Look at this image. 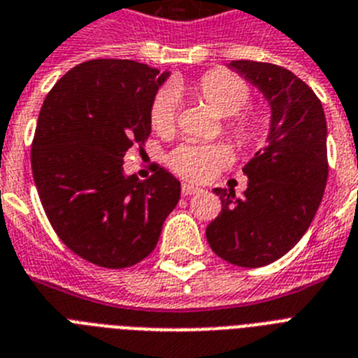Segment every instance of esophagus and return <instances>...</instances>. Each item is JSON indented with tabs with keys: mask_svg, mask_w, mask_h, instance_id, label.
<instances>
[{
	"mask_svg": "<svg viewBox=\"0 0 358 358\" xmlns=\"http://www.w3.org/2000/svg\"><path fill=\"white\" fill-rule=\"evenodd\" d=\"M199 191H200L199 187H194V185H191V184H184V185H182V194H184V196H189V194L199 193Z\"/></svg>",
	"mask_w": 358,
	"mask_h": 358,
	"instance_id": "34e87169",
	"label": "esophagus"
}]
</instances>
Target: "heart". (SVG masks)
<instances>
[{
    "instance_id": "heart-1",
    "label": "heart",
    "mask_w": 358,
    "mask_h": 358,
    "mask_svg": "<svg viewBox=\"0 0 358 358\" xmlns=\"http://www.w3.org/2000/svg\"><path fill=\"white\" fill-rule=\"evenodd\" d=\"M176 92L184 86L176 84ZM189 92L226 121V134L239 147L259 143L268 129V115L259 108H245L250 101L246 80L226 69H211L189 86ZM150 127L156 134H169L176 123V97L171 90L154 95L149 108ZM229 164V152L222 145H180L169 156L174 173L189 182H208Z\"/></svg>"
}]
</instances>
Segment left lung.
Here are the masks:
<instances>
[{
    "instance_id": "8db88e82",
    "label": "left lung",
    "mask_w": 358,
    "mask_h": 358,
    "mask_svg": "<svg viewBox=\"0 0 358 358\" xmlns=\"http://www.w3.org/2000/svg\"><path fill=\"white\" fill-rule=\"evenodd\" d=\"M268 99L272 124L266 145L245 165L248 187L213 189L222 209L206 237L215 254L245 268L283 257L315 219L329 174L327 124L320 99L292 71L268 62L231 60Z\"/></svg>"
}]
</instances>
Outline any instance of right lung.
Returning <instances> with one entry per match:
<instances>
[{
    "mask_svg": "<svg viewBox=\"0 0 358 358\" xmlns=\"http://www.w3.org/2000/svg\"><path fill=\"white\" fill-rule=\"evenodd\" d=\"M167 77L95 58L69 69L38 115L31 167L43 211L64 245L103 268L145 259L178 204L180 182L164 167L147 180L123 173L124 152L149 139L150 103Z\"/></svg>",
    "mask_w": 358,
    "mask_h": 358,
    "instance_id": "obj_1",
    "label": "right lung"
}]
</instances>
